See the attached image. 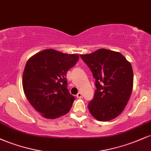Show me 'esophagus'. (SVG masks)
<instances>
[{"mask_svg": "<svg viewBox=\"0 0 151 151\" xmlns=\"http://www.w3.org/2000/svg\"><path fill=\"white\" fill-rule=\"evenodd\" d=\"M77 96V98H79V99H80V98H82V93H81V92H79V93H77V96Z\"/></svg>", "mask_w": 151, "mask_h": 151, "instance_id": "esophagus-1", "label": "esophagus"}]
</instances>
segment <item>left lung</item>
Returning <instances> with one entry per match:
<instances>
[{"mask_svg": "<svg viewBox=\"0 0 151 151\" xmlns=\"http://www.w3.org/2000/svg\"><path fill=\"white\" fill-rule=\"evenodd\" d=\"M80 57L95 79L96 89L88 105L90 114L99 121L115 119L124 111L132 92L131 63L121 53L106 49Z\"/></svg>", "mask_w": 151, "mask_h": 151, "instance_id": "obj_1", "label": "left lung"}]
</instances>
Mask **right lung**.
Returning a JSON list of instances; mask_svg holds the SVG:
<instances>
[{
	"label": "right lung",
	"mask_w": 151,
	"mask_h": 151,
	"mask_svg": "<svg viewBox=\"0 0 151 151\" xmlns=\"http://www.w3.org/2000/svg\"><path fill=\"white\" fill-rule=\"evenodd\" d=\"M79 56L52 49L40 52L27 60L22 87L27 100L46 119H55L68 113L75 99L67 89L66 77Z\"/></svg>",
	"instance_id": "obj_1"
}]
</instances>
